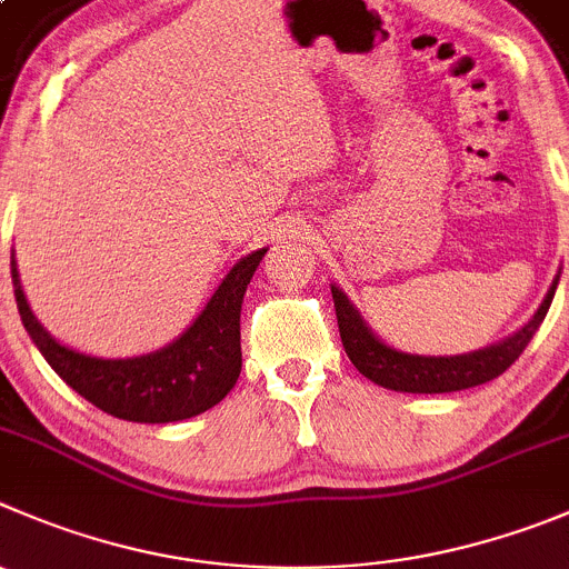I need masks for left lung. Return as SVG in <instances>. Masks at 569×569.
Masks as SVG:
<instances>
[{
    "label": "left lung",
    "mask_w": 569,
    "mask_h": 569,
    "mask_svg": "<svg viewBox=\"0 0 569 569\" xmlns=\"http://www.w3.org/2000/svg\"><path fill=\"white\" fill-rule=\"evenodd\" d=\"M561 270L556 273L553 284L545 293L539 310L528 318L522 329L502 338L500 343H491L486 349L469 351V355H452V357H430V355H408L386 340L375 335V329L362 321L360 310L349 301V296L332 284L335 299V316H338L340 340L355 362V369L362 377H369L377 386L388 388V391L399 393H452L463 391V388L483 386V382L495 380L502 371L511 369V362L525 351V346L531 343L537 329L542 327L545 316L550 310V301L556 296V284H559Z\"/></svg>",
    "instance_id": "obj_1"
}]
</instances>
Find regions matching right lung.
I'll return each instance as SVG.
<instances>
[{
  "instance_id": "obj_1",
  "label": "right lung",
  "mask_w": 569,
  "mask_h": 569,
  "mask_svg": "<svg viewBox=\"0 0 569 569\" xmlns=\"http://www.w3.org/2000/svg\"><path fill=\"white\" fill-rule=\"evenodd\" d=\"M264 253L268 248L242 257L172 343L139 357H94L56 340L27 305L16 253H10V276L27 335L72 391L117 419L167 425L214 408L234 388L242 369V296Z\"/></svg>"
}]
</instances>
